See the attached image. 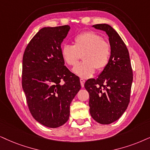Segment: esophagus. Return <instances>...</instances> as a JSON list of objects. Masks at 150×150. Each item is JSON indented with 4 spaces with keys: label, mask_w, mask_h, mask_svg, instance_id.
<instances>
[{
    "label": "esophagus",
    "mask_w": 150,
    "mask_h": 150,
    "mask_svg": "<svg viewBox=\"0 0 150 150\" xmlns=\"http://www.w3.org/2000/svg\"><path fill=\"white\" fill-rule=\"evenodd\" d=\"M79 80H80V83H81V87H84V83H85V80H84V79H82V78H81L80 79H79Z\"/></svg>",
    "instance_id": "34e87169"
}]
</instances>
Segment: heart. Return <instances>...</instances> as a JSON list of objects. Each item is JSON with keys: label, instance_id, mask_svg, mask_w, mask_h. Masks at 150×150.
I'll use <instances>...</instances> for the list:
<instances>
[{"label": "heart", "instance_id": "heart-1", "mask_svg": "<svg viewBox=\"0 0 150 150\" xmlns=\"http://www.w3.org/2000/svg\"><path fill=\"white\" fill-rule=\"evenodd\" d=\"M64 62L70 66L76 65L82 56V62L73 69L79 77L88 78L97 69L102 71L109 63L111 46L99 34L93 31L83 32L75 36L73 45L65 44L61 48Z\"/></svg>", "mask_w": 150, "mask_h": 150}]
</instances>
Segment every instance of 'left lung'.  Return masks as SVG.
<instances>
[{
  "instance_id": "8db88e82",
  "label": "left lung",
  "mask_w": 150,
  "mask_h": 150,
  "mask_svg": "<svg viewBox=\"0 0 150 150\" xmlns=\"http://www.w3.org/2000/svg\"><path fill=\"white\" fill-rule=\"evenodd\" d=\"M105 31L111 46L109 63L96 79H89L84 87L89 93V111L96 122L111 124L120 118L128 107L133 81V71L125 43L107 24H96Z\"/></svg>"
}]
</instances>
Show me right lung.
Masks as SVG:
<instances>
[{"instance_id": "right-lung-1", "label": "right lung", "mask_w": 150, "mask_h": 150, "mask_svg": "<svg viewBox=\"0 0 150 150\" xmlns=\"http://www.w3.org/2000/svg\"><path fill=\"white\" fill-rule=\"evenodd\" d=\"M69 25L43 28L24 51L22 87L30 112L41 125L56 128L67 122L70 105L80 90L79 77L64 66L61 43Z\"/></svg>"}]
</instances>
